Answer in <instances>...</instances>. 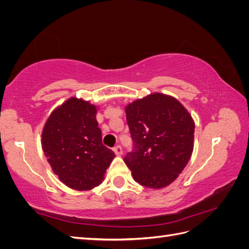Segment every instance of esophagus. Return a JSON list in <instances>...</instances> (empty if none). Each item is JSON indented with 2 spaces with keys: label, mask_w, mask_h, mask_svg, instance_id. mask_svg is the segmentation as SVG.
<instances>
[{
  "label": "esophagus",
  "mask_w": 249,
  "mask_h": 249,
  "mask_svg": "<svg viewBox=\"0 0 249 249\" xmlns=\"http://www.w3.org/2000/svg\"><path fill=\"white\" fill-rule=\"evenodd\" d=\"M113 152L115 153L116 156H120V155L123 154V148H122V146H120V145H116V146L113 147Z\"/></svg>",
  "instance_id": "obj_1"
}]
</instances>
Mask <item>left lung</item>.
<instances>
[{"mask_svg":"<svg viewBox=\"0 0 249 249\" xmlns=\"http://www.w3.org/2000/svg\"><path fill=\"white\" fill-rule=\"evenodd\" d=\"M134 148L124 157L135 182L161 189L176 180L194 146V120L173 96L152 93L125 107Z\"/></svg>","mask_w":249,"mask_h":249,"instance_id":"1","label":"left lung"}]
</instances>
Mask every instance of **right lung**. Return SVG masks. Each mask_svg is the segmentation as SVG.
<instances>
[{
    "label": "right lung",
    "instance_id": "right-lung-1",
    "mask_svg": "<svg viewBox=\"0 0 249 249\" xmlns=\"http://www.w3.org/2000/svg\"><path fill=\"white\" fill-rule=\"evenodd\" d=\"M95 105L71 97L51 113L41 145L52 170L63 184L78 191L99 186L115 154L102 142Z\"/></svg>",
    "mask_w": 249,
    "mask_h": 249
}]
</instances>
